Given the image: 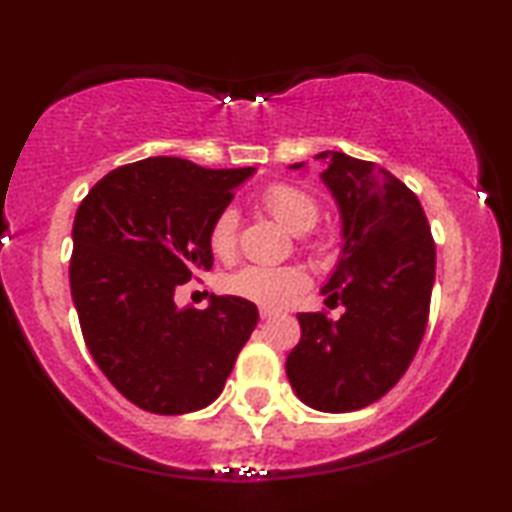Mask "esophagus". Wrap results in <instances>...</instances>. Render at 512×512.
<instances>
[{
    "instance_id": "obj_1",
    "label": "esophagus",
    "mask_w": 512,
    "mask_h": 512,
    "mask_svg": "<svg viewBox=\"0 0 512 512\" xmlns=\"http://www.w3.org/2000/svg\"><path fill=\"white\" fill-rule=\"evenodd\" d=\"M275 310H270V307H261V319H270Z\"/></svg>"
}]
</instances>
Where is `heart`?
<instances>
[{
  "mask_svg": "<svg viewBox=\"0 0 512 512\" xmlns=\"http://www.w3.org/2000/svg\"><path fill=\"white\" fill-rule=\"evenodd\" d=\"M263 205L279 223L293 233H305L319 219V205L310 193L293 184H272L265 188ZM237 247V212L233 207L221 209L209 228V249L216 256H233ZM228 293L247 298L265 307H282L307 286L305 270L296 265L251 263L226 277Z\"/></svg>",
  "mask_w": 512,
  "mask_h": 512,
  "instance_id": "1",
  "label": "heart"
}]
</instances>
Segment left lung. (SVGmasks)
Instances as JSON below:
<instances>
[{
	"label": "left lung",
	"mask_w": 512,
	"mask_h": 512,
	"mask_svg": "<svg viewBox=\"0 0 512 512\" xmlns=\"http://www.w3.org/2000/svg\"><path fill=\"white\" fill-rule=\"evenodd\" d=\"M319 174L340 212L342 251L321 286L338 321L298 314L300 342L286 359L291 389L321 412H352L382 398L424 338L436 247L417 195L375 163L321 151ZM291 170H305L293 163Z\"/></svg>",
	"instance_id": "left-lung-1"
}]
</instances>
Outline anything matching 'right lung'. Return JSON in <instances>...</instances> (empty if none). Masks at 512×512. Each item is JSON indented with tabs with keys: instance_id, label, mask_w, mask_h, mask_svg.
Segmentation results:
<instances>
[{
	"instance_id": "add662e5",
	"label": "right lung",
	"mask_w": 512,
	"mask_h": 512,
	"mask_svg": "<svg viewBox=\"0 0 512 512\" xmlns=\"http://www.w3.org/2000/svg\"><path fill=\"white\" fill-rule=\"evenodd\" d=\"M254 172L146 158L102 177L76 209L69 284L83 340L142 410L212 403L258 324L256 305L237 296H212L205 310L174 303L179 284L212 270L209 228Z\"/></svg>"
}]
</instances>
